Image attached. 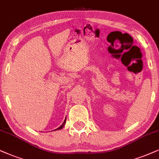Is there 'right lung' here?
Masks as SVG:
<instances>
[{
    "instance_id": "obj_1",
    "label": "right lung",
    "mask_w": 159,
    "mask_h": 159,
    "mask_svg": "<svg viewBox=\"0 0 159 159\" xmlns=\"http://www.w3.org/2000/svg\"><path fill=\"white\" fill-rule=\"evenodd\" d=\"M65 122H66V119L65 120V121H64V122H63V123H62V125H61V126H60V127H59V128H57V129H56V130H60V129H61V128L64 127V125H65Z\"/></svg>"
}]
</instances>
